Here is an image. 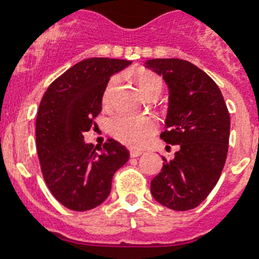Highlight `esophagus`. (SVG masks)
<instances>
[{"label": "esophagus", "mask_w": 259, "mask_h": 259, "mask_svg": "<svg viewBox=\"0 0 259 259\" xmlns=\"http://www.w3.org/2000/svg\"><path fill=\"white\" fill-rule=\"evenodd\" d=\"M141 154H142L141 150H130V157H133V158L140 157Z\"/></svg>", "instance_id": "obj_1"}]
</instances>
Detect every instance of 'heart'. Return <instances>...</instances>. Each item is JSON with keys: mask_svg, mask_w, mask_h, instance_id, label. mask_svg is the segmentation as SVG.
Segmentation results:
<instances>
[{"mask_svg": "<svg viewBox=\"0 0 259 259\" xmlns=\"http://www.w3.org/2000/svg\"><path fill=\"white\" fill-rule=\"evenodd\" d=\"M117 83V76H114L109 80L103 97H102L103 105L107 106L110 103ZM138 84L145 97H149L153 93H161V79L152 72H142L138 76ZM109 127L114 137L123 142L125 145L132 146V148H140L156 132V122L150 117H136V115H129V114H118L110 119Z\"/></svg>", "mask_w": 259, "mask_h": 259, "instance_id": "obj_1", "label": "heart"}]
</instances>
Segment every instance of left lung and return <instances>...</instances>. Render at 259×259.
<instances>
[{
	"label": "left lung",
	"instance_id": "1",
	"mask_svg": "<svg viewBox=\"0 0 259 259\" xmlns=\"http://www.w3.org/2000/svg\"><path fill=\"white\" fill-rule=\"evenodd\" d=\"M145 67L162 76L169 90L161 138L180 148L173 160L162 158V169L150 183V192L168 208L192 209L208 196L225 166L229 110L217 83L192 63L152 59Z\"/></svg>",
	"mask_w": 259,
	"mask_h": 259
}]
</instances>
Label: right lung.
Instances as JSON below:
<instances>
[{"mask_svg": "<svg viewBox=\"0 0 259 259\" xmlns=\"http://www.w3.org/2000/svg\"><path fill=\"white\" fill-rule=\"evenodd\" d=\"M130 60L90 58L60 75L48 89L36 118V148L42 177L51 193L72 211H89L107 199L114 173L129 152L110 138L103 146L84 141L95 125L110 80Z\"/></svg>", "mask_w": 259, "mask_h": 259, "instance_id": "right-lung-1", "label": "right lung"}]
</instances>
